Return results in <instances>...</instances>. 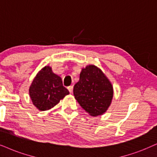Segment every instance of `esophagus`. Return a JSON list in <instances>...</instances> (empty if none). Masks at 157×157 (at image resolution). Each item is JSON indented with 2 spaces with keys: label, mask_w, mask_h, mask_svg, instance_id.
Instances as JSON below:
<instances>
[{
  "label": "esophagus",
  "mask_w": 157,
  "mask_h": 157,
  "mask_svg": "<svg viewBox=\"0 0 157 157\" xmlns=\"http://www.w3.org/2000/svg\"><path fill=\"white\" fill-rule=\"evenodd\" d=\"M67 88H68L69 93H72V92H73V86H72V85H71V86H69Z\"/></svg>",
  "instance_id": "34e87169"
}]
</instances>
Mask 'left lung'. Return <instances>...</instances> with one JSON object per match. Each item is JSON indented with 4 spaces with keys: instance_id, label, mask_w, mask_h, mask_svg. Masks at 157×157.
<instances>
[{
    "instance_id": "1",
    "label": "left lung",
    "mask_w": 157,
    "mask_h": 157,
    "mask_svg": "<svg viewBox=\"0 0 157 157\" xmlns=\"http://www.w3.org/2000/svg\"><path fill=\"white\" fill-rule=\"evenodd\" d=\"M73 93L83 109L93 117L106 112L114 94L112 83L94 65L82 69L80 80L75 85Z\"/></svg>"
}]
</instances>
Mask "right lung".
Segmentation results:
<instances>
[{
    "instance_id": "right-lung-1",
    "label": "right lung",
    "mask_w": 157,
    "mask_h": 157,
    "mask_svg": "<svg viewBox=\"0 0 157 157\" xmlns=\"http://www.w3.org/2000/svg\"><path fill=\"white\" fill-rule=\"evenodd\" d=\"M33 104L40 111L51 109L69 92L63 86L59 75L53 72L49 66H45L37 73L29 89Z\"/></svg>"
}]
</instances>
